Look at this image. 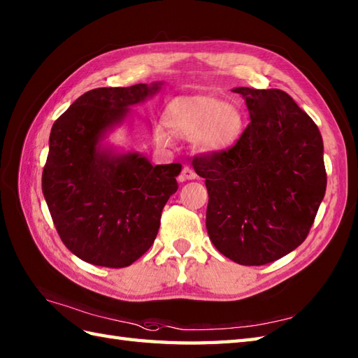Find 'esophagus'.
<instances>
[{
  "instance_id": "34e87169",
  "label": "esophagus",
  "mask_w": 358,
  "mask_h": 358,
  "mask_svg": "<svg viewBox=\"0 0 358 358\" xmlns=\"http://www.w3.org/2000/svg\"><path fill=\"white\" fill-rule=\"evenodd\" d=\"M195 178H196V173H195V171L192 169V167L185 166L183 171H181L180 180H181V181H186V180H195Z\"/></svg>"
}]
</instances>
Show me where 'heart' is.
<instances>
[{
	"mask_svg": "<svg viewBox=\"0 0 358 358\" xmlns=\"http://www.w3.org/2000/svg\"><path fill=\"white\" fill-rule=\"evenodd\" d=\"M163 121L175 136L192 140L200 154L214 155L237 146L246 129V112L240 103L214 95H181L167 103ZM171 134L157 126L154 136L158 146L169 148Z\"/></svg>",
	"mask_w": 358,
	"mask_h": 358,
	"instance_id": "b5f03b06",
	"label": "heart"
}]
</instances>
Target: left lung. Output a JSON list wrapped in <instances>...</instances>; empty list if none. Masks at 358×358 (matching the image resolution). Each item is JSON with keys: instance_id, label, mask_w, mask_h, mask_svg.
<instances>
[{"instance_id": "8db88e82", "label": "left lung", "mask_w": 358, "mask_h": 358, "mask_svg": "<svg viewBox=\"0 0 358 358\" xmlns=\"http://www.w3.org/2000/svg\"><path fill=\"white\" fill-rule=\"evenodd\" d=\"M250 123L223 154L195 157L206 178V229L224 257L245 266L272 263L308 237L326 192L317 124L280 89L235 87Z\"/></svg>"}]
</instances>
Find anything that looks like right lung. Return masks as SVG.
<instances>
[{
	"instance_id": "right-lung-1",
	"label": "right lung",
	"mask_w": 358,
	"mask_h": 358,
	"mask_svg": "<svg viewBox=\"0 0 358 358\" xmlns=\"http://www.w3.org/2000/svg\"><path fill=\"white\" fill-rule=\"evenodd\" d=\"M163 83L98 87L77 98L52 126L43 194L59 238L83 262L126 268L154 243L164 204L177 192L181 164L152 166L138 152L104 138L131 106Z\"/></svg>"
}]
</instances>
